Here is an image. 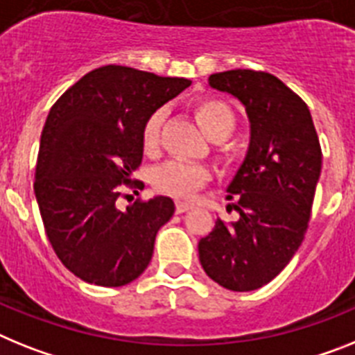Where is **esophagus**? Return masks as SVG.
Masks as SVG:
<instances>
[{
    "label": "esophagus",
    "instance_id": "34e87169",
    "mask_svg": "<svg viewBox=\"0 0 355 355\" xmlns=\"http://www.w3.org/2000/svg\"><path fill=\"white\" fill-rule=\"evenodd\" d=\"M193 205L192 202H187V201H175V211L178 214H184V211L192 210Z\"/></svg>",
    "mask_w": 355,
    "mask_h": 355
}]
</instances>
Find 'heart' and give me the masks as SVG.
<instances>
[{
	"mask_svg": "<svg viewBox=\"0 0 355 355\" xmlns=\"http://www.w3.org/2000/svg\"><path fill=\"white\" fill-rule=\"evenodd\" d=\"M196 120L202 132L211 141H223L232 136L237 127V116L224 100L215 96H202L192 105ZM165 120V109H156L141 129V145L147 154H154L162 141V125ZM226 150V148H224ZM210 171L202 165L187 162L163 163L154 171L153 183L159 192L174 198H190L210 181Z\"/></svg>",
	"mask_w": 355,
	"mask_h": 355,
	"instance_id": "heart-1",
	"label": "heart"
}]
</instances>
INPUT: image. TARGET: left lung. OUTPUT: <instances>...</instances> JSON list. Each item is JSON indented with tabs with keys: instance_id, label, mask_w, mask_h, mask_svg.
Segmentation results:
<instances>
[{
	"instance_id": "left-lung-1",
	"label": "left lung",
	"mask_w": 355,
	"mask_h": 355,
	"mask_svg": "<svg viewBox=\"0 0 355 355\" xmlns=\"http://www.w3.org/2000/svg\"><path fill=\"white\" fill-rule=\"evenodd\" d=\"M208 83L241 100L251 140L226 196L239 219L215 220L199 241V260L219 286L246 293L269 284L304 241L322 147L307 104L275 75L230 69Z\"/></svg>"
}]
</instances>
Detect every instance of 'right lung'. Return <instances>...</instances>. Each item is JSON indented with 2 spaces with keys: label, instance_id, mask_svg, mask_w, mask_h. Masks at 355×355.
I'll return each mask as SVG.
<instances>
[{
  "label": "right lung",
  "instance_id": "add662e5",
  "mask_svg": "<svg viewBox=\"0 0 355 355\" xmlns=\"http://www.w3.org/2000/svg\"><path fill=\"white\" fill-rule=\"evenodd\" d=\"M190 86L127 66H102L62 93L42 127L33 192L55 255L75 277L102 287L136 280L153 259L157 230L174 215L165 196L120 210L144 157L147 118Z\"/></svg>",
  "mask_w": 355,
  "mask_h": 355
}]
</instances>
